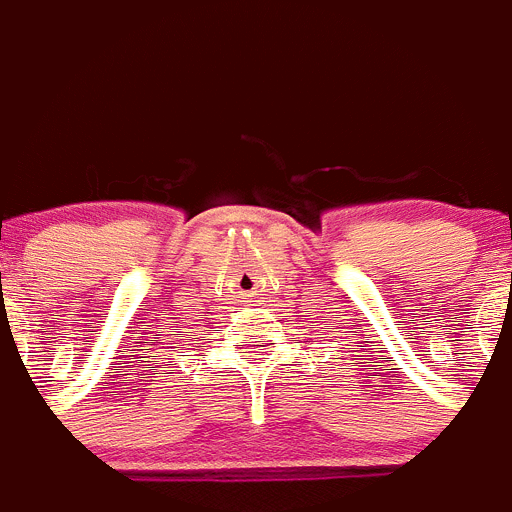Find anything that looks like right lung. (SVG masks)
Here are the masks:
<instances>
[{"label":"right lung","instance_id":"right-lung-1","mask_svg":"<svg viewBox=\"0 0 512 512\" xmlns=\"http://www.w3.org/2000/svg\"><path fill=\"white\" fill-rule=\"evenodd\" d=\"M174 336H176V333H174Z\"/></svg>","mask_w":512,"mask_h":512}]
</instances>
